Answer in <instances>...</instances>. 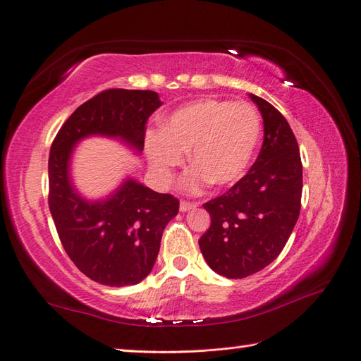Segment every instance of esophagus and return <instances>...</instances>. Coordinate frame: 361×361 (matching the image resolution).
I'll return each instance as SVG.
<instances>
[{"mask_svg": "<svg viewBox=\"0 0 361 361\" xmlns=\"http://www.w3.org/2000/svg\"><path fill=\"white\" fill-rule=\"evenodd\" d=\"M199 204L197 203H194V202H180V211L182 212H188V211H192V209H195V207H197Z\"/></svg>", "mask_w": 361, "mask_h": 361, "instance_id": "esophagus-1", "label": "esophagus"}]
</instances>
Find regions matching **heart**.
Wrapping results in <instances>:
<instances>
[{
	"mask_svg": "<svg viewBox=\"0 0 361 361\" xmlns=\"http://www.w3.org/2000/svg\"><path fill=\"white\" fill-rule=\"evenodd\" d=\"M260 116L248 102L199 99L173 111L161 129L146 134L152 171L169 183L190 150L194 166L182 179V188L200 192L207 183L232 187L244 178L259 146Z\"/></svg>",
	"mask_w": 361,
	"mask_h": 361,
	"instance_id": "obj_1",
	"label": "heart"
}]
</instances>
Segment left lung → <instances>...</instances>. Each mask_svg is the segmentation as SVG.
<instances>
[{
    "mask_svg": "<svg viewBox=\"0 0 361 361\" xmlns=\"http://www.w3.org/2000/svg\"><path fill=\"white\" fill-rule=\"evenodd\" d=\"M264 118V143L245 176L203 204L211 227L199 239L202 255L216 274L244 279L274 260L301 209L302 164L297 138L283 114L250 94Z\"/></svg>",
    "mask_w": 361,
    "mask_h": 361,
    "instance_id": "1",
    "label": "left lung"
}]
</instances>
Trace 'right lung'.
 Returning <instances> with one entry per match:
<instances>
[{
    "mask_svg": "<svg viewBox=\"0 0 361 361\" xmlns=\"http://www.w3.org/2000/svg\"><path fill=\"white\" fill-rule=\"evenodd\" d=\"M152 90L110 89L80 105L52 141L49 211L60 241L82 274L105 286L137 285L155 265L162 232L179 200L126 179L104 200H85L73 188L69 162L75 145L90 135L120 138L138 154L149 116L159 108Z\"/></svg>",
    "mask_w": 361,
    "mask_h": 361,
    "instance_id": "add662e5",
    "label": "right lung"
}]
</instances>
